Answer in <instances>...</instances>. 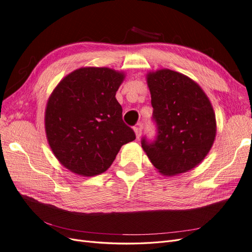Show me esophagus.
<instances>
[{
	"label": "esophagus",
	"mask_w": 252,
	"mask_h": 252,
	"mask_svg": "<svg viewBox=\"0 0 252 252\" xmlns=\"http://www.w3.org/2000/svg\"><path fill=\"white\" fill-rule=\"evenodd\" d=\"M133 130H134V133H135L136 139H140V138H141V134H142V128H141V126H139V127H134V128H133Z\"/></svg>",
	"instance_id": "esophagus-1"
}]
</instances>
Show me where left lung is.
Segmentation results:
<instances>
[{
    "mask_svg": "<svg viewBox=\"0 0 252 252\" xmlns=\"http://www.w3.org/2000/svg\"><path fill=\"white\" fill-rule=\"evenodd\" d=\"M146 79L158 135L152 143L142 140L144 151L166 177L193 169L208 155L217 134L208 96L193 80L170 69L148 72Z\"/></svg>",
    "mask_w": 252,
    "mask_h": 252,
    "instance_id": "left-lung-1",
    "label": "left lung"
}]
</instances>
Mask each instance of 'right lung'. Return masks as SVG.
I'll list each match as a JSON object with an SVG mask.
<instances>
[{
    "label": "right lung",
    "mask_w": 252,
    "mask_h": 252,
    "mask_svg": "<svg viewBox=\"0 0 252 252\" xmlns=\"http://www.w3.org/2000/svg\"><path fill=\"white\" fill-rule=\"evenodd\" d=\"M124 72L82 67L61 81L45 110L49 146L65 168L82 177L107 170L124 144L135 134L122 119L116 94Z\"/></svg>",
    "instance_id": "add662e5"
}]
</instances>
